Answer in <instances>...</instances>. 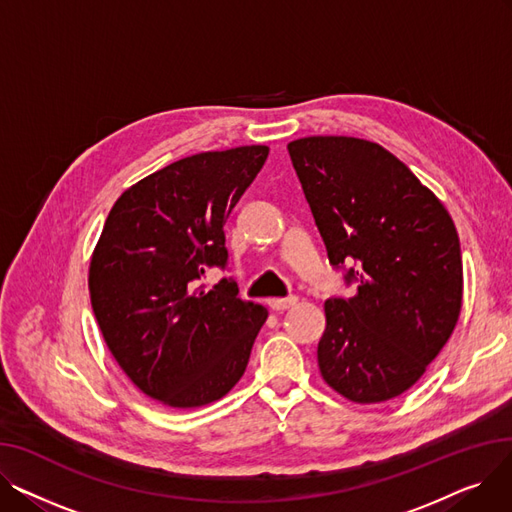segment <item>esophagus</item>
Here are the masks:
<instances>
[{
    "label": "esophagus",
    "mask_w": 512,
    "mask_h": 512,
    "mask_svg": "<svg viewBox=\"0 0 512 512\" xmlns=\"http://www.w3.org/2000/svg\"><path fill=\"white\" fill-rule=\"evenodd\" d=\"M267 305H270L272 311H288V309H292L294 305H297V299H274V301H270Z\"/></svg>",
    "instance_id": "1"
}]
</instances>
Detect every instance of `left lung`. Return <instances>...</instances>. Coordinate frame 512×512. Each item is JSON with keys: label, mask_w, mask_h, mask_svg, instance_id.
Wrapping results in <instances>:
<instances>
[{"label": "left lung", "mask_w": 512, "mask_h": 512, "mask_svg": "<svg viewBox=\"0 0 512 512\" xmlns=\"http://www.w3.org/2000/svg\"><path fill=\"white\" fill-rule=\"evenodd\" d=\"M334 267L355 261V297L328 299L321 378L375 405L407 392L448 342L463 305L459 234L442 201L382 145L355 137L288 143Z\"/></svg>", "instance_id": "8db88e82"}]
</instances>
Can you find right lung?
<instances>
[{
  "mask_svg": "<svg viewBox=\"0 0 512 512\" xmlns=\"http://www.w3.org/2000/svg\"><path fill=\"white\" fill-rule=\"evenodd\" d=\"M270 147L205 151L132 184L114 203L89 267L93 313L130 382L172 409L226 396L247 369L267 309L222 280L224 224Z\"/></svg>",
  "mask_w": 512,
  "mask_h": 512,
  "instance_id": "obj_1",
  "label": "right lung"
}]
</instances>
